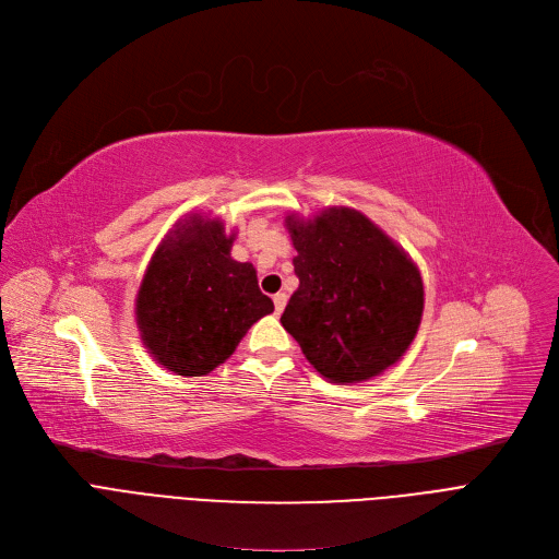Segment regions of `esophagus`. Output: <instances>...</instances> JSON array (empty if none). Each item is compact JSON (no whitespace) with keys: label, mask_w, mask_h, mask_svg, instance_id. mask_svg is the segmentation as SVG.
Wrapping results in <instances>:
<instances>
[{"label":"esophagus","mask_w":559,"mask_h":559,"mask_svg":"<svg viewBox=\"0 0 559 559\" xmlns=\"http://www.w3.org/2000/svg\"><path fill=\"white\" fill-rule=\"evenodd\" d=\"M285 306H287V294H285V292L274 294V312L281 314V312L285 310Z\"/></svg>","instance_id":"obj_1"}]
</instances>
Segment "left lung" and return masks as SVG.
<instances>
[{
	"mask_svg": "<svg viewBox=\"0 0 559 559\" xmlns=\"http://www.w3.org/2000/svg\"><path fill=\"white\" fill-rule=\"evenodd\" d=\"M299 287L281 317L317 373L334 384L382 376L414 344L425 287L418 265L373 219L350 206L289 211Z\"/></svg>",
	"mask_w": 559,
	"mask_h": 559,
	"instance_id": "left-lung-1",
	"label": "left lung"
}]
</instances>
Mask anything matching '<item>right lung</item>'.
Here are the masks:
<instances>
[{
  "instance_id": "right-lung-1",
  "label": "right lung",
  "mask_w": 559,
  "mask_h": 559,
  "mask_svg": "<svg viewBox=\"0 0 559 559\" xmlns=\"http://www.w3.org/2000/svg\"><path fill=\"white\" fill-rule=\"evenodd\" d=\"M236 229L213 213L177 219L141 278L134 317L151 357L181 378L225 364L247 330L274 304L258 287L251 263L231 258Z\"/></svg>"
}]
</instances>
